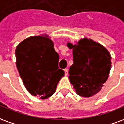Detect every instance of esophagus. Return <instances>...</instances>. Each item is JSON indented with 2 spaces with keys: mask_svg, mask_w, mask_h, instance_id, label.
Here are the masks:
<instances>
[{
  "mask_svg": "<svg viewBox=\"0 0 124 124\" xmlns=\"http://www.w3.org/2000/svg\"><path fill=\"white\" fill-rule=\"evenodd\" d=\"M64 72H65V75H68V69H64Z\"/></svg>",
  "mask_w": 124,
  "mask_h": 124,
  "instance_id": "obj_1",
  "label": "esophagus"
}]
</instances>
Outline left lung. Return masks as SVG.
Returning <instances> with one entry per match:
<instances>
[{
	"mask_svg": "<svg viewBox=\"0 0 124 124\" xmlns=\"http://www.w3.org/2000/svg\"><path fill=\"white\" fill-rule=\"evenodd\" d=\"M73 49V64L69 68V78L76 93L91 97L101 90L107 81L111 69V55L100 43L86 38L77 44L67 43Z\"/></svg>",
	"mask_w": 124,
	"mask_h": 124,
	"instance_id": "1",
	"label": "left lung"
}]
</instances>
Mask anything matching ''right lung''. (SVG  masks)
Segmentation results:
<instances>
[{
	"mask_svg": "<svg viewBox=\"0 0 124 124\" xmlns=\"http://www.w3.org/2000/svg\"><path fill=\"white\" fill-rule=\"evenodd\" d=\"M47 35L29 37L16 47V66L27 91L48 98L53 95L65 72L59 69V54Z\"/></svg>",
	"mask_w": 124,
	"mask_h": 124,
	"instance_id": "1",
	"label": "right lung"
}]
</instances>
